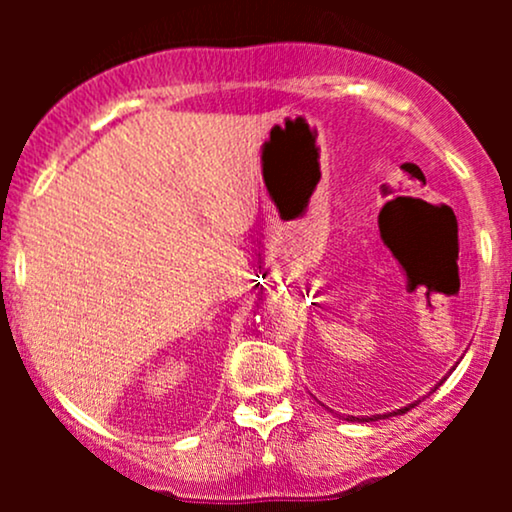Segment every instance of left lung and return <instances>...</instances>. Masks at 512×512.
I'll list each match as a JSON object with an SVG mask.
<instances>
[{
    "mask_svg": "<svg viewBox=\"0 0 512 512\" xmlns=\"http://www.w3.org/2000/svg\"><path fill=\"white\" fill-rule=\"evenodd\" d=\"M445 380V378H443ZM443 380H440V383H443ZM438 383V385H440ZM436 385V387H438ZM419 402H421V399H419ZM419 402H414V404H407V407H402V409H397V411H390V414H375V416H361V419H358V416H349V421H361V424H363V421H378V419H387V416H397V414H407V411L409 409H414L416 407V404H419Z\"/></svg>",
    "mask_w": 512,
    "mask_h": 512,
    "instance_id": "left-lung-1",
    "label": "left lung"
}]
</instances>
